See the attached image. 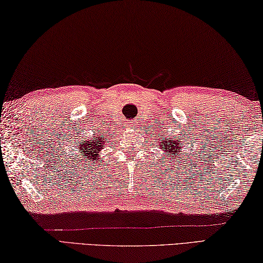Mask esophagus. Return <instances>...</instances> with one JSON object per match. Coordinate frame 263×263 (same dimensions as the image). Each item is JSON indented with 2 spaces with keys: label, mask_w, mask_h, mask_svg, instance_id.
<instances>
[{
  "label": "esophagus",
  "mask_w": 263,
  "mask_h": 263,
  "mask_svg": "<svg viewBox=\"0 0 263 263\" xmlns=\"http://www.w3.org/2000/svg\"><path fill=\"white\" fill-rule=\"evenodd\" d=\"M128 126H130V127H134V126H136V124L134 123V124H128Z\"/></svg>",
  "instance_id": "34e87169"
}]
</instances>
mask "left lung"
<instances>
[{
    "mask_svg": "<svg viewBox=\"0 0 263 263\" xmlns=\"http://www.w3.org/2000/svg\"><path fill=\"white\" fill-rule=\"evenodd\" d=\"M159 139H160V136H159ZM174 139H176V141H174ZM180 140H181V137H178V139H177L176 136H173V140L172 139L166 140L165 135H163L162 140H160V143H159V148L162 149L165 154H166V156H168V158L172 157V159H177V157H178L177 155L182 153V151H181L182 145L181 144L185 143V142H182V143H181ZM164 159H165V156H164ZM168 162H170V160H168Z\"/></svg>",
    "mask_w": 263,
    "mask_h": 263,
    "instance_id": "1",
    "label": "left lung"
}]
</instances>
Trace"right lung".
I'll return each mask as SVG.
<instances>
[{
    "label": "right lung",
    "instance_id": "right-lung-1",
    "mask_svg": "<svg viewBox=\"0 0 263 263\" xmlns=\"http://www.w3.org/2000/svg\"><path fill=\"white\" fill-rule=\"evenodd\" d=\"M101 134V133H99ZM99 134L95 136V139L92 140L91 137L89 140H85V141H81L80 144L75 148H78V151H82L80 153L82 156L84 155L86 156V158L89 160H92V162H98V158H99V153L101 151V149H104V144H106V142L108 143L107 139H104V137H101L103 135ZM104 134V133H103ZM77 144V143H76Z\"/></svg>",
    "mask_w": 263,
    "mask_h": 263
}]
</instances>
